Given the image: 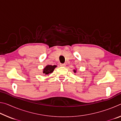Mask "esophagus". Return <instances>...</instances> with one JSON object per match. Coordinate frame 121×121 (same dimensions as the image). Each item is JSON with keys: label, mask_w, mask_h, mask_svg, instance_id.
Listing matches in <instances>:
<instances>
[{"label": "esophagus", "mask_w": 121, "mask_h": 121, "mask_svg": "<svg viewBox=\"0 0 121 121\" xmlns=\"http://www.w3.org/2000/svg\"><path fill=\"white\" fill-rule=\"evenodd\" d=\"M60 66L61 67H65V63H61V64H60Z\"/></svg>", "instance_id": "esophagus-1"}]
</instances>
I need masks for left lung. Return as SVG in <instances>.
<instances>
[{
	"label": "left lung",
	"instance_id": "left-lung-1",
	"mask_svg": "<svg viewBox=\"0 0 121 121\" xmlns=\"http://www.w3.org/2000/svg\"><path fill=\"white\" fill-rule=\"evenodd\" d=\"M73 71H74V73H76V70H73Z\"/></svg>",
	"mask_w": 121,
	"mask_h": 121
}]
</instances>
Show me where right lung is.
Instances as JSON below:
<instances>
[{
    "label": "right lung",
    "instance_id": "1",
    "mask_svg": "<svg viewBox=\"0 0 121 121\" xmlns=\"http://www.w3.org/2000/svg\"><path fill=\"white\" fill-rule=\"evenodd\" d=\"M56 67V65H48L45 67L43 69V73L45 75H49L50 73H53L54 69Z\"/></svg>",
    "mask_w": 121,
    "mask_h": 121
}]
</instances>
